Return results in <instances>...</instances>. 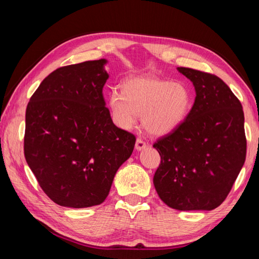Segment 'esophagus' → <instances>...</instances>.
<instances>
[{
    "label": "esophagus",
    "instance_id": "esophagus-1",
    "mask_svg": "<svg viewBox=\"0 0 259 259\" xmlns=\"http://www.w3.org/2000/svg\"><path fill=\"white\" fill-rule=\"evenodd\" d=\"M146 147H147V142L144 139H141V138L137 139V141H136V149L137 150H142V149H145Z\"/></svg>",
    "mask_w": 259,
    "mask_h": 259
}]
</instances>
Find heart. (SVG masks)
<instances>
[{"label":"heart","instance_id":"b5f03b06","mask_svg":"<svg viewBox=\"0 0 259 259\" xmlns=\"http://www.w3.org/2000/svg\"><path fill=\"white\" fill-rule=\"evenodd\" d=\"M121 91L110 93L109 106L114 121L123 129L133 128L142 114L145 128L150 134L167 135L183 122L192 107L188 87L156 76L130 79Z\"/></svg>","mask_w":259,"mask_h":259}]
</instances>
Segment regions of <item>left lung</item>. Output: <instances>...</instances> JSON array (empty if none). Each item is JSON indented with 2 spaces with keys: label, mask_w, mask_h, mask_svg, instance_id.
<instances>
[{
  "label": "left lung",
  "mask_w": 259,
  "mask_h": 259,
  "mask_svg": "<svg viewBox=\"0 0 259 259\" xmlns=\"http://www.w3.org/2000/svg\"><path fill=\"white\" fill-rule=\"evenodd\" d=\"M195 85L186 119L153 148L160 164L153 185L160 199L177 210H212L226 199L246 159L244 111L217 75L178 68Z\"/></svg>",
  "instance_id": "1"
}]
</instances>
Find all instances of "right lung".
Segmentation results:
<instances>
[{"mask_svg": "<svg viewBox=\"0 0 259 259\" xmlns=\"http://www.w3.org/2000/svg\"><path fill=\"white\" fill-rule=\"evenodd\" d=\"M106 62L54 70L27 103L25 160L42 190L60 206L100 205L134 151L136 136L118 128L106 107Z\"/></svg>", "mask_w": 259, "mask_h": 259, "instance_id": "obj_1", "label": "right lung"}]
</instances>
